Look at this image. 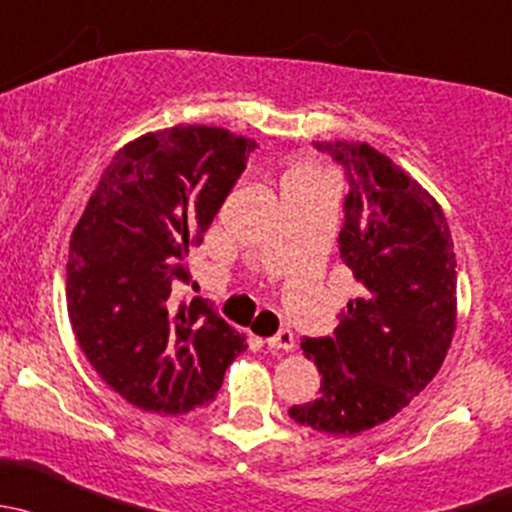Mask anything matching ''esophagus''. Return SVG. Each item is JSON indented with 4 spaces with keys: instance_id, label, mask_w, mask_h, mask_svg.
Returning a JSON list of instances; mask_svg holds the SVG:
<instances>
[{
    "instance_id": "esophagus-1",
    "label": "esophagus",
    "mask_w": 512,
    "mask_h": 512,
    "mask_svg": "<svg viewBox=\"0 0 512 512\" xmlns=\"http://www.w3.org/2000/svg\"><path fill=\"white\" fill-rule=\"evenodd\" d=\"M266 345L271 347V350H293L295 347V337H293V333L291 330H278L276 335H271L266 340Z\"/></svg>"
}]
</instances>
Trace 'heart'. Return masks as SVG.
<instances>
[{
	"label": "heart",
	"instance_id": "heart-1",
	"mask_svg": "<svg viewBox=\"0 0 512 512\" xmlns=\"http://www.w3.org/2000/svg\"><path fill=\"white\" fill-rule=\"evenodd\" d=\"M313 177H318V170H315V167L298 165V167H291V170L286 172V177H283V184L298 182V179H313Z\"/></svg>",
	"mask_w": 512,
	"mask_h": 512
}]
</instances>
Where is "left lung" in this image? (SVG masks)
I'll return each mask as SVG.
<instances>
[{
  "label": "left lung",
  "instance_id": "obj_1",
  "mask_svg": "<svg viewBox=\"0 0 512 512\" xmlns=\"http://www.w3.org/2000/svg\"><path fill=\"white\" fill-rule=\"evenodd\" d=\"M345 170L340 258L362 295L337 315L333 337H305L320 397L293 421L360 434L402 412L434 379L456 328V254L436 199L367 142H313Z\"/></svg>",
  "mask_w": 512,
  "mask_h": 512
}]
</instances>
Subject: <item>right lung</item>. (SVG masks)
Listing matches in <instances>:
<instances>
[{
    "mask_svg": "<svg viewBox=\"0 0 512 512\" xmlns=\"http://www.w3.org/2000/svg\"><path fill=\"white\" fill-rule=\"evenodd\" d=\"M256 142L179 125L125 145L71 236L66 303L83 355L133 407L187 414L217 397L244 335L204 300L177 303L184 258L202 244Z\"/></svg>",
    "mask_w": 512,
    "mask_h": 512,
    "instance_id": "right-lung-1",
    "label": "right lung"
}]
</instances>
